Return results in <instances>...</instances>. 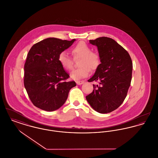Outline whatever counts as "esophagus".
<instances>
[{"label":"esophagus","instance_id":"esophagus-1","mask_svg":"<svg viewBox=\"0 0 158 158\" xmlns=\"http://www.w3.org/2000/svg\"><path fill=\"white\" fill-rule=\"evenodd\" d=\"M76 83L77 84V85H82V84H84V82L83 81H76Z\"/></svg>","mask_w":158,"mask_h":158}]
</instances>
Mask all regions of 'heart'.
I'll use <instances>...</instances> for the list:
<instances>
[{
    "instance_id": "heart-1",
    "label": "heart",
    "mask_w": 158,
    "mask_h": 158,
    "mask_svg": "<svg viewBox=\"0 0 158 158\" xmlns=\"http://www.w3.org/2000/svg\"><path fill=\"white\" fill-rule=\"evenodd\" d=\"M74 58H81L79 61L80 67L74 69L70 73L71 77L74 80L87 77L90 70L94 71L100 64L101 60L98 53L92 51V49L84 42H80L71 50ZM58 61L61 65L67 70H70L73 68L72 58L64 52L59 54Z\"/></svg>"
}]
</instances>
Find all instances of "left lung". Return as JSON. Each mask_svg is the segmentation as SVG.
I'll list each match as a JSON object with an SVG mask.
<instances>
[{
  "instance_id": "1",
  "label": "left lung",
  "mask_w": 158,
  "mask_h": 158,
  "mask_svg": "<svg viewBox=\"0 0 158 158\" xmlns=\"http://www.w3.org/2000/svg\"><path fill=\"white\" fill-rule=\"evenodd\" d=\"M98 48L101 64L88 81L97 82L93 92L86 96L95 111L110 113L118 109L125 99L130 88L132 63L128 52L113 39L107 37L90 40Z\"/></svg>"
}]
</instances>
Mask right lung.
Listing matches in <instances>:
<instances>
[{
  "label": "right lung",
  "instance_id": "obj_1",
  "mask_svg": "<svg viewBox=\"0 0 158 158\" xmlns=\"http://www.w3.org/2000/svg\"><path fill=\"white\" fill-rule=\"evenodd\" d=\"M75 40L49 37L30 49L24 64V85L31 102L38 108L48 111L58 109L76 86L74 81H67L70 76L58 60L59 54Z\"/></svg>",
  "mask_w": 158,
  "mask_h": 158
}]
</instances>
